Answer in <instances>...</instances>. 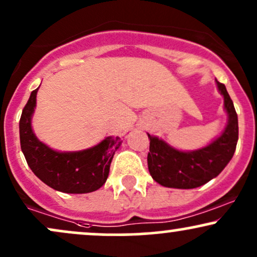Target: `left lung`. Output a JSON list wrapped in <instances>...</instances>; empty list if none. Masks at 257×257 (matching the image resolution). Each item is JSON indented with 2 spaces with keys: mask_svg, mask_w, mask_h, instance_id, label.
Returning <instances> with one entry per match:
<instances>
[{
  "mask_svg": "<svg viewBox=\"0 0 257 257\" xmlns=\"http://www.w3.org/2000/svg\"><path fill=\"white\" fill-rule=\"evenodd\" d=\"M217 86L224 97L228 119L220 137L206 147L184 152L147 134L150 139L148 170L154 181L163 187L177 189L201 187L217 177L232 159L238 141V117L224 83L217 80Z\"/></svg>",
  "mask_w": 257,
  "mask_h": 257,
  "instance_id": "1",
  "label": "left lung"
}]
</instances>
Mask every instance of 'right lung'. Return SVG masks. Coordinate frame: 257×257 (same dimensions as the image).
<instances>
[{"mask_svg":"<svg viewBox=\"0 0 257 257\" xmlns=\"http://www.w3.org/2000/svg\"><path fill=\"white\" fill-rule=\"evenodd\" d=\"M38 88L31 93L19 122L21 151L30 169L40 181L62 193L86 194L99 189L106 182L122 140L107 137L95 146L76 152H58L46 146L37 139L31 124Z\"/></svg>","mask_w":257,"mask_h":257,"instance_id":"add662e5","label":"right lung"}]
</instances>
